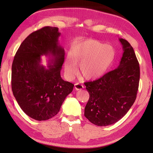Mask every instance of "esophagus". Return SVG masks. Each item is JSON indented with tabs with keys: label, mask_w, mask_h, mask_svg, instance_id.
<instances>
[{
	"label": "esophagus",
	"mask_w": 153,
	"mask_h": 153,
	"mask_svg": "<svg viewBox=\"0 0 153 153\" xmlns=\"http://www.w3.org/2000/svg\"><path fill=\"white\" fill-rule=\"evenodd\" d=\"M83 88V85L82 84H80L79 83H77L75 84V89L76 90H80V89H82Z\"/></svg>",
	"instance_id": "esophagus-1"
}]
</instances>
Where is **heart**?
<instances>
[{
  "label": "heart",
  "instance_id": "b5f03b06",
  "mask_svg": "<svg viewBox=\"0 0 153 153\" xmlns=\"http://www.w3.org/2000/svg\"><path fill=\"white\" fill-rule=\"evenodd\" d=\"M116 57L115 48L99 41L88 39L74 45L70 56L64 60L65 71L70 77L76 75L79 65L82 76L87 79L103 76L112 66Z\"/></svg>",
  "mask_w": 153,
  "mask_h": 153
}]
</instances>
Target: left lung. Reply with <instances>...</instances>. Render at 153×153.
<instances>
[{"label":"left lung","mask_w":153,"mask_h":153,"mask_svg":"<svg viewBox=\"0 0 153 153\" xmlns=\"http://www.w3.org/2000/svg\"><path fill=\"white\" fill-rule=\"evenodd\" d=\"M123 50L118 67L100 78L85 82L89 99L84 115L93 124L106 126L124 116L137 97L140 68L134 48L120 39Z\"/></svg>","instance_id":"1"}]
</instances>
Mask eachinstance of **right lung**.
<instances>
[{"mask_svg":"<svg viewBox=\"0 0 153 153\" xmlns=\"http://www.w3.org/2000/svg\"><path fill=\"white\" fill-rule=\"evenodd\" d=\"M60 35L56 27L33 32L22 42L13 60V95L23 111L38 121L56 115L74 86L60 76L65 53L58 43ZM43 55L53 57L48 68L40 64Z\"/></svg>","mask_w":153,"mask_h":153,"instance_id":"obj_1","label":"right lung"}]
</instances>
